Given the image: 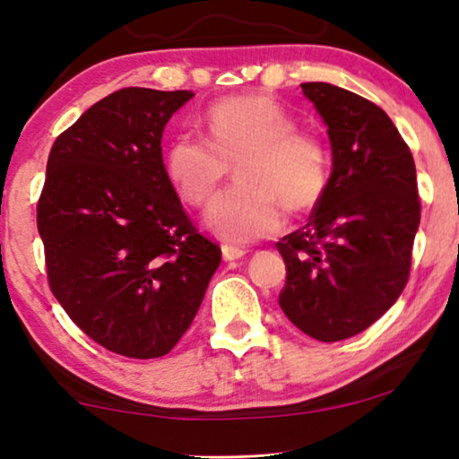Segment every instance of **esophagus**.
Wrapping results in <instances>:
<instances>
[{"mask_svg": "<svg viewBox=\"0 0 459 459\" xmlns=\"http://www.w3.org/2000/svg\"><path fill=\"white\" fill-rule=\"evenodd\" d=\"M221 253H223V259L225 261H238V259H242L244 255H247V250L238 248V247H231V244H223Z\"/></svg>", "mask_w": 459, "mask_h": 459, "instance_id": "1", "label": "esophagus"}]
</instances>
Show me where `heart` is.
<instances>
[{"label": "heart", "instance_id": "obj_1", "mask_svg": "<svg viewBox=\"0 0 459 459\" xmlns=\"http://www.w3.org/2000/svg\"><path fill=\"white\" fill-rule=\"evenodd\" d=\"M209 140L184 134L169 143L165 173L181 200L206 206L236 165L238 186L206 212V228L228 242H253L290 212L316 209L330 179L324 140L297 129L284 106L269 96L228 98L206 112Z\"/></svg>", "mask_w": 459, "mask_h": 459}]
</instances>
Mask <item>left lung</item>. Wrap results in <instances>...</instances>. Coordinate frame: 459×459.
Instances as JSON below:
<instances>
[{
	"instance_id": "8db88e82",
	"label": "left lung",
	"mask_w": 459,
	"mask_h": 459,
	"mask_svg": "<svg viewBox=\"0 0 459 459\" xmlns=\"http://www.w3.org/2000/svg\"><path fill=\"white\" fill-rule=\"evenodd\" d=\"M300 87L328 127L332 173L309 223L278 242L280 307L307 336L336 342L403 292L420 225L416 165L380 106L319 81Z\"/></svg>"
}]
</instances>
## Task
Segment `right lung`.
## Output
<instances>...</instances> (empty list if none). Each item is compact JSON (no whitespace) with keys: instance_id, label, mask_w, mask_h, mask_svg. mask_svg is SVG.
Listing matches in <instances>:
<instances>
[{"instance_id":"obj_1","label":"right lung","mask_w":459,"mask_h":459,"mask_svg":"<svg viewBox=\"0 0 459 459\" xmlns=\"http://www.w3.org/2000/svg\"><path fill=\"white\" fill-rule=\"evenodd\" d=\"M192 98L127 87L100 100L54 142L37 204L54 297L91 341L134 359L178 344L221 263L162 162V131Z\"/></svg>"}]
</instances>
